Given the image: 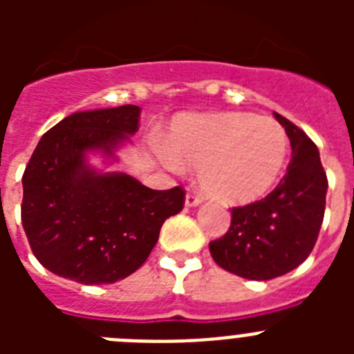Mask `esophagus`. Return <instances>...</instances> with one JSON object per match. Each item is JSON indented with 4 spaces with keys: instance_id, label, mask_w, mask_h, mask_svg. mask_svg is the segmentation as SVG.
I'll list each match as a JSON object with an SVG mask.
<instances>
[{
    "instance_id": "1",
    "label": "esophagus",
    "mask_w": 354,
    "mask_h": 354,
    "mask_svg": "<svg viewBox=\"0 0 354 354\" xmlns=\"http://www.w3.org/2000/svg\"><path fill=\"white\" fill-rule=\"evenodd\" d=\"M204 202V198L198 195H195V193H187L186 195V205L187 207H196V205H200Z\"/></svg>"
}]
</instances>
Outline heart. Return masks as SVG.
Wrapping results in <instances>:
<instances>
[{"label":"heart","instance_id":"heart-1","mask_svg":"<svg viewBox=\"0 0 354 354\" xmlns=\"http://www.w3.org/2000/svg\"><path fill=\"white\" fill-rule=\"evenodd\" d=\"M170 168L198 167L200 186L227 204H250L270 193L289 154L277 120L243 111L187 115L174 122L167 143L156 145Z\"/></svg>","mask_w":354,"mask_h":354}]
</instances>
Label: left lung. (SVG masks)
Instances as JSON below:
<instances>
[{
	"mask_svg": "<svg viewBox=\"0 0 354 354\" xmlns=\"http://www.w3.org/2000/svg\"><path fill=\"white\" fill-rule=\"evenodd\" d=\"M274 118L292 149L287 174L266 198L234 207L227 234L209 243L216 264L248 280H271L298 268L314 250L326 207L317 147L286 117Z\"/></svg>",
	"mask_w": 354,
	"mask_h": 354,
	"instance_id": "1",
	"label": "left lung"
}]
</instances>
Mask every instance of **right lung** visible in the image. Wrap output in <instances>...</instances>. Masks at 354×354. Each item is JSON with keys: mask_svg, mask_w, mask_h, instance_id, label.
Wrapping results in <instances>:
<instances>
[{"mask_svg": "<svg viewBox=\"0 0 354 354\" xmlns=\"http://www.w3.org/2000/svg\"><path fill=\"white\" fill-rule=\"evenodd\" d=\"M140 113L133 104L72 113L33 150L21 220L31 252L51 273L84 286L118 282L147 261L165 220L183 211L180 186L158 192L86 162V152L115 159L138 131Z\"/></svg>", "mask_w": 354, "mask_h": 354, "instance_id": "right-lung-1", "label": "right lung"}]
</instances>
